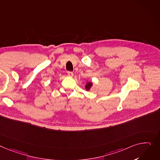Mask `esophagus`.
Masks as SVG:
<instances>
[{
  "mask_svg": "<svg viewBox=\"0 0 160 160\" xmlns=\"http://www.w3.org/2000/svg\"><path fill=\"white\" fill-rule=\"evenodd\" d=\"M68 74L69 77H73V72L72 71H68Z\"/></svg>",
  "mask_w": 160,
  "mask_h": 160,
  "instance_id": "1",
  "label": "esophagus"
}]
</instances>
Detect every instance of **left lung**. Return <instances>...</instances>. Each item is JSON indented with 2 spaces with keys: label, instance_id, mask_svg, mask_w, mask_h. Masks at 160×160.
Here are the masks:
<instances>
[{
  "label": "left lung",
  "instance_id": "left-lung-1",
  "mask_svg": "<svg viewBox=\"0 0 160 160\" xmlns=\"http://www.w3.org/2000/svg\"><path fill=\"white\" fill-rule=\"evenodd\" d=\"M91 86H92V83H88L87 85H86V89H87L88 90H89V89H90V88L91 87Z\"/></svg>",
  "mask_w": 160,
  "mask_h": 160
}]
</instances>
